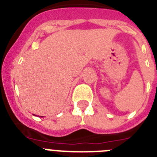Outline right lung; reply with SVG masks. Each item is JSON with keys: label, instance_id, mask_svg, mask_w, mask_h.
Wrapping results in <instances>:
<instances>
[{"label": "right lung", "instance_id": "1", "mask_svg": "<svg viewBox=\"0 0 157 157\" xmlns=\"http://www.w3.org/2000/svg\"><path fill=\"white\" fill-rule=\"evenodd\" d=\"M41 117H42V116H41Z\"/></svg>", "mask_w": 157, "mask_h": 157}]
</instances>
